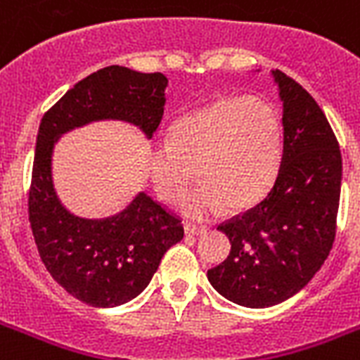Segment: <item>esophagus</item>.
<instances>
[{
    "label": "esophagus",
    "instance_id": "34e87169",
    "mask_svg": "<svg viewBox=\"0 0 360 360\" xmlns=\"http://www.w3.org/2000/svg\"><path fill=\"white\" fill-rule=\"evenodd\" d=\"M185 231L188 233V236H202V233H205V231H207V228H205V226H198V224H191V222H186Z\"/></svg>",
    "mask_w": 360,
    "mask_h": 360
}]
</instances>
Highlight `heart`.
Here are the masks:
<instances>
[{
	"label": "heart",
	"mask_w": 360,
	"mask_h": 360,
	"mask_svg": "<svg viewBox=\"0 0 360 360\" xmlns=\"http://www.w3.org/2000/svg\"><path fill=\"white\" fill-rule=\"evenodd\" d=\"M282 158L276 110L259 97L222 98L185 115L149 155L158 196L175 203L196 169L200 185L181 203L192 219H205L222 205L239 209L257 202L273 185Z\"/></svg>",
	"instance_id": "1"
}]
</instances>
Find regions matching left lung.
Wrapping results in <instances>:
<instances>
[{
	"instance_id": "8db88e82",
	"label": "left lung",
	"mask_w": 360,
	"mask_h": 360,
	"mask_svg": "<svg viewBox=\"0 0 360 360\" xmlns=\"http://www.w3.org/2000/svg\"><path fill=\"white\" fill-rule=\"evenodd\" d=\"M282 101L284 149L262 202L219 226L230 256L207 278L228 301L267 308L314 278L333 248L340 203L342 155L329 121L293 78L273 70Z\"/></svg>"
}]
</instances>
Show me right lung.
Returning <instances> with one entry per match:
<instances>
[{
    "instance_id": "right-lung-1",
    "label": "right lung",
    "mask_w": 360,
    "mask_h": 360,
    "mask_svg": "<svg viewBox=\"0 0 360 360\" xmlns=\"http://www.w3.org/2000/svg\"><path fill=\"white\" fill-rule=\"evenodd\" d=\"M166 86L162 72L110 65L65 93L39 127L27 200L31 231L52 278L91 307H120L140 295L185 230L146 192L106 219L72 214L53 188V146L65 132L103 120L136 124L151 138L162 121Z\"/></svg>"
}]
</instances>
